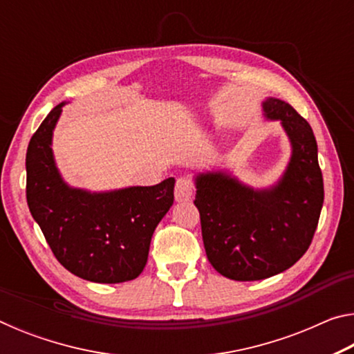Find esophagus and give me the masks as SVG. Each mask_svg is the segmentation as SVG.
Returning <instances> with one entry per match:
<instances>
[{"label":"esophagus","mask_w":354,"mask_h":354,"mask_svg":"<svg viewBox=\"0 0 354 354\" xmlns=\"http://www.w3.org/2000/svg\"><path fill=\"white\" fill-rule=\"evenodd\" d=\"M192 194H194V187L187 178H179L176 179L175 185V200L178 203L189 201L192 198Z\"/></svg>","instance_id":"34e87169"}]
</instances>
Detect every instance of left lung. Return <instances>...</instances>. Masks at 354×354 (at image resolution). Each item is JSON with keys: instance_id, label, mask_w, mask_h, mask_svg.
<instances>
[{"instance_id": "1", "label": "left lung", "mask_w": 354, "mask_h": 354, "mask_svg": "<svg viewBox=\"0 0 354 354\" xmlns=\"http://www.w3.org/2000/svg\"><path fill=\"white\" fill-rule=\"evenodd\" d=\"M262 111L279 120L292 145L277 184L253 189L225 170L195 176L194 203L207 259L234 281H259L290 268L313 242L325 196L309 123L278 98H267Z\"/></svg>"}]
</instances>
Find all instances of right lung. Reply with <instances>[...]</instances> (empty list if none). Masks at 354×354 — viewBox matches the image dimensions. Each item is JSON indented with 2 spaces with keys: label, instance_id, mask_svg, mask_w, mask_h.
Returning a JSON list of instances; mask_svg holds the SVG:
<instances>
[{
  "label": "right lung",
  "instance_id": "right-lung-1",
  "mask_svg": "<svg viewBox=\"0 0 354 354\" xmlns=\"http://www.w3.org/2000/svg\"><path fill=\"white\" fill-rule=\"evenodd\" d=\"M64 104L48 113L29 140V211L53 254L68 272L92 283L131 281L145 268L153 232L173 205L175 178L109 192L70 187L51 148Z\"/></svg>",
  "mask_w": 354,
  "mask_h": 354
}]
</instances>
